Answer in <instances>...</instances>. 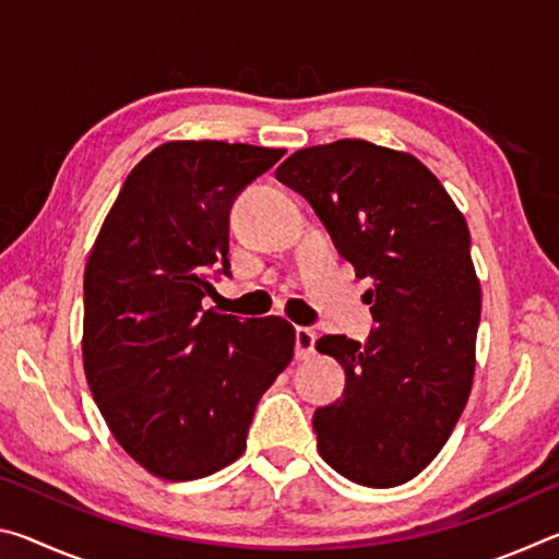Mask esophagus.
<instances>
[{
    "label": "esophagus",
    "mask_w": 559,
    "mask_h": 559,
    "mask_svg": "<svg viewBox=\"0 0 559 559\" xmlns=\"http://www.w3.org/2000/svg\"><path fill=\"white\" fill-rule=\"evenodd\" d=\"M316 330L310 328H298L296 330V357L306 359L316 353Z\"/></svg>",
    "instance_id": "esophagus-1"
}]
</instances>
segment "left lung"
<instances>
[{
  "mask_svg": "<svg viewBox=\"0 0 559 559\" xmlns=\"http://www.w3.org/2000/svg\"><path fill=\"white\" fill-rule=\"evenodd\" d=\"M276 179L372 278L370 340L316 343L347 377L343 400L313 416L320 456L353 484L402 486L437 459L471 394L480 283L466 219L427 165L367 140L298 150Z\"/></svg>",
  "mask_w": 559,
  "mask_h": 559,
  "instance_id": "obj_1",
  "label": "left lung"
}]
</instances>
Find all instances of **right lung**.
Returning <instances> with one entry per match:
<instances>
[{
    "label": "right lung",
    "instance_id": "add662e5",
    "mask_svg": "<svg viewBox=\"0 0 559 559\" xmlns=\"http://www.w3.org/2000/svg\"><path fill=\"white\" fill-rule=\"evenodd\" d=\"M286 150L173 140L132 167L83 276V370L130 459L194 480L246 449L261 394L286 370L296 328L204 310L229 276V210Z\"/></svg>",
    "mask_w": 559,
    "mask_h": 559
}]
</instances>
